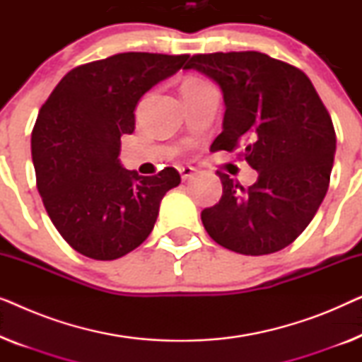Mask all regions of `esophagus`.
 <instances>
[{
  "label": "esophagus",
  "instance_id": "obj_1",
  "mask_svg": "<svg viewBox=\"0 0 362 362\" xmlns=\"http://www.w3.org/2000/svg\"><path fill=\"white\" fill-rule=\"evenodd\" d=\"M177 170H180V175L182 177V181L191 180L192 175H194V171H196L192 166H180V168H177Z\"/></svg>",
  "mask_w": 362,
  "mask_h": 362
}]
</instances>
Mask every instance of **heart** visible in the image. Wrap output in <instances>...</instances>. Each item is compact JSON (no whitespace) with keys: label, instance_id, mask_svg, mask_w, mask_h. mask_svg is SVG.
I'll list each match as a JSON object with an SVG mask.
<instances>
[{"label":"heart","instance_id":"obj_1","mask_svg":"<svg viewBox=\"0 0 362 362\" xmlns=\"http://www.w3.org/2000/svg\"><path fill=\"white\" fill-rule=\"evenodd\" d=\"M187 82H199V78H191V81H187Z\"/></svg>","mask_w":362,"mask_h":362}]
</instances>
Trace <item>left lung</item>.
<instances>
[{
  "instance_id": "1",
  "label": "left lung",
  "mask_w": 362,
  "mask_h": 362,
  "mask_svg": "<svg viewBox=\"0 0 362 362\" xmlns=\"http://www.w3.org/2000/svg\"><path fill=\"white\" fill-rule=\"evenodd\" d=\"M185 69L224 95L222 133L211 151H235L259 173L245 189L217 171L222 196L201 212L217 244L244 255L274 254L313 219L329 186L336 133L305 72L257 51L196 54Z\"/></svg>"
}]
</instances>
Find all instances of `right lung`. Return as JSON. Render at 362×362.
Segmentation results:
<instances>
[{
    "mask_svg": "<svg viewBox=\"0 0 362 362\" xmlns=\"http://www.w3.org/2000/svg\"><path fill=\"white\" fill-rule=\"evenodd\" d=\"M187 54L123 52L72 69L39 110L31 151L37 191L52 224L78 254L115 260L146 240L160 202L181 182L175 168L140 176L120 165V136L135 108Z\"/></svg>",
    "mask_w": 362,
    "mask_h": 362,
    "instance_id": "obj_1",
    "label": "right lung"
}]
</instances>
